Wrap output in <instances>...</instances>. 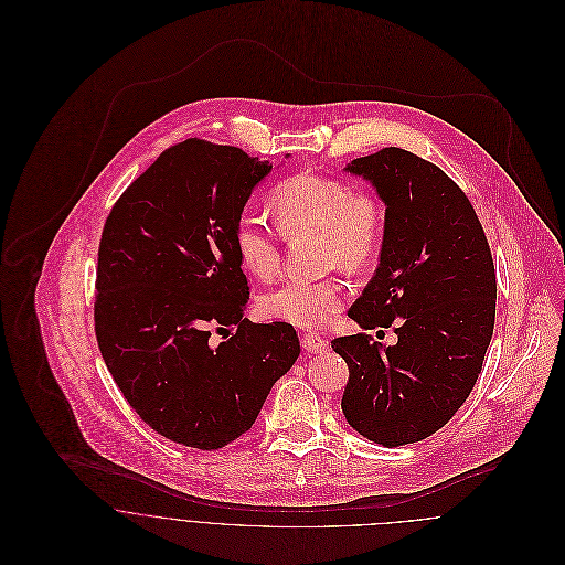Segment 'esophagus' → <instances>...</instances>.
<instances>
[{
	"label": "esophagus",
	"mask_w": 565,
	"mask_h": 565,
	"mask_svg": "<svg viewBox=\"0 0 565 565\" xmlns=\"http://www.w3.org/2000/svg\"><path fill=\"white\" fill-rule=\"evenodd\" d=\"M302 348L311 354H320L326 348H328V341L323 339L320 332H309L302 337Z\"/></svg>",
	"instance_id": "1"
}]
</instances>
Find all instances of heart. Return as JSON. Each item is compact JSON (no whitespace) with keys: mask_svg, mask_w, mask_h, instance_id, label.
Segmentation results:
<instances>
[{"mask_svg":"<svg viewBox=\"0 0 565 565\" xmlns=\"http://www.w3.org/2000/svg\"><path fill=\"white\" fill-rule=\"evenodd\" d=\"M271 209L285 233L313 231L328 242V263L345 269L365 267L381 245V206L370 193L354 191L348 182L302 171L271 189ZM237 252L243 267L258 278H271L280 265L276 231L254 213L237 224ZM265 318L313 328L328 322L343 305V287L334 280L311 282L285 278L256 300Z\"/></svg>","mask_w":565,"mask_h":565,"instance_id":"b5f03b06","label":"heart"}]
</instances>
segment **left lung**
I'll list each match as a JSON object with an SVG mask.
<instances>
[{"instance_id":"left-lung-1","label":"left lung","mask_w":565,"mask_h":565,"mask_svg":"<svg viewBox=\"0 0 565 565\" xmlns=\"http://www.w3.org/2000/svg\"><path fill=\"white\" fill-rule=\"evenodd\" d=\"M385 204L379 267L350 307L363 330L396 323L398 343L337 337L348 363V424L385 448L437 433L468 401L493 334L495 274L466 193L433 162L401 148L354 159Z\"/></svg>"}]
</instances>
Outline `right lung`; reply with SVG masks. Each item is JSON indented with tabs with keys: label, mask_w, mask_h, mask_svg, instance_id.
Returning <instances> with one entry per match:
<instances>
[{
	"label": "right lung",
	"mask_w": 565,
	"mask_h": 565,
	"mask_svg": "<svg viewBox=\"0 0 565 565\" xmlns=\"http://www.w3.org/2000/svg\"><path fill=\"white\" fill-rule=\"evenodd\" d=\"M267 173L239 148L186 139L124 191L102 233L95 334L106 367L146 424L189 448L242 437L300 356L291 323L243 316L235 235Z\"/></svg>",
	"instance_id": "1"
}]
</instances>
